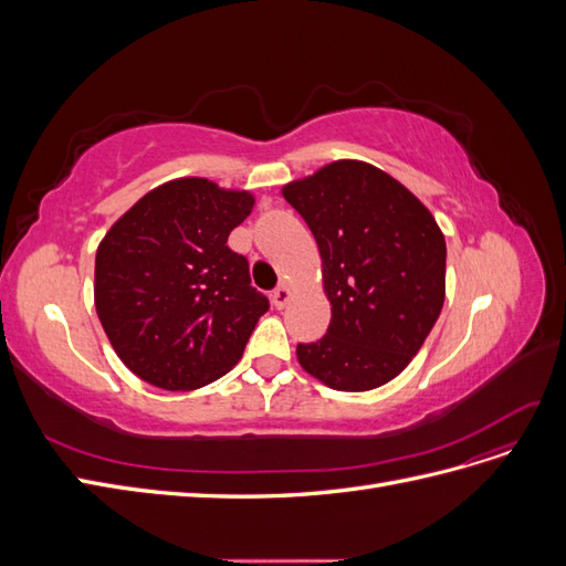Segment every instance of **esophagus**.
I'll return each instance as SVG.
<instances>
[{"label":"esophagus","instance_id":"34e87169","mask_svg":"<svg viewBox=\"0 0 566 566\" xmlns=\"http://www.w3.org/2000/svg\"><path fill=\"white\" fill-rule=\"evenodd\" d=\"M290 297H293V290H290L287 283H281L276 290L271 293V302L276 310H283V306L290 302Z\"/></svg>","mask_w":566,"mask_h":566}]
</instances>
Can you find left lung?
<instances>
[{
    "instance_id": "obj_1",
    "label": "left lung",
    "mask_w": 566,
    "mask_h": 566,
    "mask_svg": "<svg viewBox=\"0 0 566 566\" xmlns=\"http://www.w3.org/2000/svg\"><path fill=\"white\" fill-rule=\"evenodd\" d=\"M321 252L328 333L297 345L300 366L339 391L380 387L410 364L447 297V241L403 184L337 160L283 186Z\"/></svg>"
}]
</instances>
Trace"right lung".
Returning a JSON list of instances; mask_svg holds the SVG:
<instances>
[{
  "instance_id": "obj_1",
  "label": "right lung",
  "mask_w": 566,
  "mask_h": 566,
  "mask_svg": "<svg viewBox=\"0 0 566 566\" xmlns=\"http://www.w3.org/2000/svg\"><path fill=\"white\" fill-rule=\"evenodd\" d=\"M248 191L184 177L153 188L96 250L94 304L134 375L188 391L227 375L269 310L229 233L252 212Z\"/></svg>"
}]
</instances>
